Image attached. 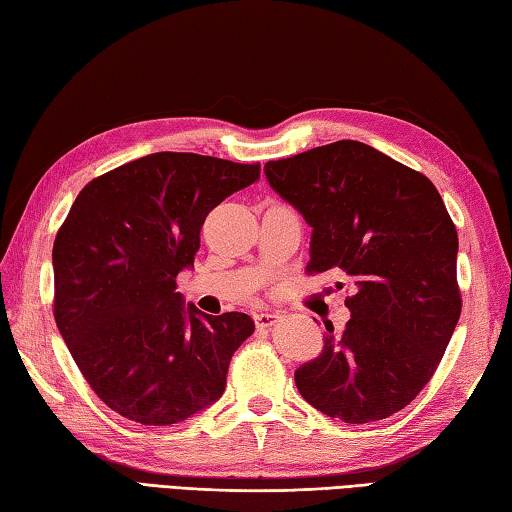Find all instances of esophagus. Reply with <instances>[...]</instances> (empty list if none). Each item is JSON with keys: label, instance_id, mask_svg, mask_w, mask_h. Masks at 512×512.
Instances as JSON below:
<instances>
[{"label": "esophagus", "instance_id": "obj_1", "mask_svg": "<svg viewBox=\"0 0 512 512\" xmlns=\"http://www.w3.org/2000/svg\"><path fill=\"white\" fill-rule=\"evenodd\" d=\"M279 319V312H255L257 328H270Z\"/></svg>", "mask_w": 512, "mask_h": 512}]
</instances>
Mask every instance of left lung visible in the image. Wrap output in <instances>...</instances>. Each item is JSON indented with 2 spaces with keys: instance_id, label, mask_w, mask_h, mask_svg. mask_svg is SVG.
Masks as SVG:
<instances>
[{
  "instance_id": "1",
  "label": "left lung",
  "mask_w": 512,
  "mask_h": 512,
  "mask_svg": "<svg viewBox=\"0 0 512 512\" xmlns=\"http://www.w3.org/2000/svg\"><path fill=\"white\" fill-rule=\"evenodd\" d=\"M312 226L306 273L352 281L350 321L295 372L299 394L350 424L394 416L436 372L462 312L458 231L433 182L358 140L268 160ZM343 288V284H339Z\"/></svg>"
}]
</instances>
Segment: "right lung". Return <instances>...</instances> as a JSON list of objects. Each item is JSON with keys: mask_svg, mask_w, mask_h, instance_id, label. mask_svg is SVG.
Listing matches in <instances>:
<instances>
[{"mask_svg": "<svg viewBox=\"0 0 512 512\" xmlns=\"http://www.w3.org/2000/svg\"><path fill=\"white\" fill-rule=\"evenodd\" d=\"M257 178V162L158 151L76 195L52 246V312L83 378L123 418L176 424L224 394L255 321L184 306L176 279L206 215Z\"/></svg>", "mask_w": 512, "mask_h": 512, "instance_id": "add662e5", "label": "right lung"}]
</instances>
